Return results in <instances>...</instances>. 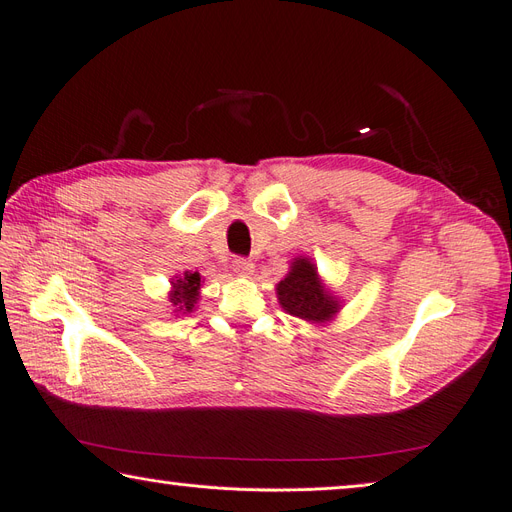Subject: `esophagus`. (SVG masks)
Here are the masks:
<instances>
[{
	"label": "esophagus",
	"instance_id": "esophagus-1",
	"mask_svg": "<svg viewBox=\"0 0 512 512\" xmlns=\"http://www.w3.org/2000/svg\"><path fill=\"white\" fill-rule=\"evenodd\" d=\"M232 271H235L239 277H252L254 275V262L245 260V258H235V260H232Z\"/></svg>",
	"mask_w": 512,
	"mask_h": 512
}]
</instances>
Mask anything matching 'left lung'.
<instances>
[{
	"label": "left lung",
	"instance_id": "8db88e82",
	"mask_svg": "<svg viewBox=\"0 0 512 512\" xmlns=\"http://www.w3.org/2000/svg\"><path fill=\"white\" fill-rule=\"evenodd\" d=\"M275 292L284 312L318 327L331 322L342 309V299L324 286L318 267L307 256L292 258L290 271L275 286Z\"/></svg>",
	"mask_w": 512,
	"mask_h": 512
}]
</instances>
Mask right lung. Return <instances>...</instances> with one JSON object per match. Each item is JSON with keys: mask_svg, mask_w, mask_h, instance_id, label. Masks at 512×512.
<instances>
[{"mask_svg": "<svg viewBox=\"0 0 512 512\" xmlns=\"http://www.w3.org/2000/svg\"><path fill=\"white\" fill-rule=\"evenodd\" d=\"M200 286H203V277H200L198 271H185L183 275H175L170 280L168 301L173 305V312L177 316L194 312L200 299Z\"/></svg>", "mask_w": 512, "mask_h": 512, "instance_id": "add662e5", "label": "right lung"}]
</instances>
